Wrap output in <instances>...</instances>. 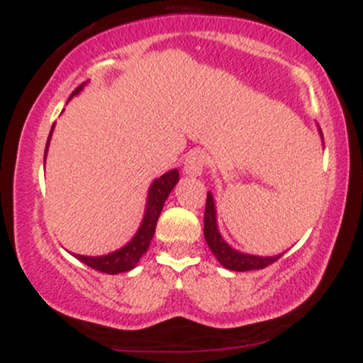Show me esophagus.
<instances>
[{"instance_id":"34e87169","label":"esophagus","mask_w":363,"mask_h":363,"mask_svg":"<svg viewBox=\"0 0 363 363\" xmlns=\"http://www.w3.org/2000/svg\"><path fill=\"white\" fill-rule=\"evenodd\" d=\"M206 165V153L201 150H194L186 157L184 162V174L189 177H198L203 174V169Z\"/></svg>"}]
</instances>
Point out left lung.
<instances>
[{
    "mask_svg": "<svg viewBox=\"0 0 363 363\" xmlns=\"http://www.w3.org/2000/svg\"><path fill=\"white\" fill-rule=\"evenodd\" d=\"M319 129V135L323 138V131ZM205 240L208 247L211 249V252L215 254L216 261L223 266V268L232 269V272H251V269H262L266 266H269L272 262L278 261L283 256L277 254V256H254V254H245L237 251L225 242V239L220 234L218 223H216V208H215V199L213 194L208 191L206 196V208H205Z\"/></svg>",
    "mask_w": 363,
    "mask_h": 363,
    "instance_id": "8db88e82",
    "label": "left lung"
}]
</instances>
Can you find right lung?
<instances>
[{"label":"right lung","mask_w":363,"mask_h":363,"mask_svg":"<svg viewBox=\"0 0 363 363\" xmlns=\"http://www.w3.org/2000/svg\"><path fill=\"white\" fill-rule=\"evenodd\" d=\"M85 85L86 83H83V85L78 86V89L72 94V97L80 94ZM52 131H54V126L51 128L48 143H45L44 164H45V155H48L49 141H51ZM177 181H179V170L172 169V170H169V172H165L164 176L155 179V181L150 184L148 196H147V205H145L143 220H141L138 232L133 235V239L129 240L128 244H124L123 247L118 249V251L104 254V256H82V254H73V256L77 257L78 261L85 262V264L90 266V268L97 269V272H101V273H107V274H118V273H124V272H131L133 268H136V264L140 262L141 256L148 251V245H150V242H152L153 234H155L158 216H160L165 199H167L170 191L176 187Z\"/></svg>","instance_id":"add662e5"}]
</instances>
